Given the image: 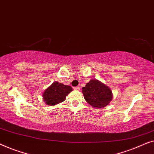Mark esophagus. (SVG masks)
I'll use <instances>...</instances> for the list:
<instances>
[{
	"label": "esophagus",
	"mask_w": 154,
	"mask_h": 154,
	"mask_svg": "<svg viewBox=\"0 0 154 154\" xmlns=\"http://www.w3.org/2000/svg\"><path fill=\"white\" fill-rule=\"evenodd\" d=\"M73 89L78 91V90L80 89V88H79V86H75V87H73Z\"/></svg>",
	"instance_id": "obj_1"
}]
</instances>
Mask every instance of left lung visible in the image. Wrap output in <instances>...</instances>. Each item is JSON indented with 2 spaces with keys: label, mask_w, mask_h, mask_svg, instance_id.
<instances>
[{
  "label": "left lung",
  "mask_w": 154,
  "mask_h": 154,
  "mask_svg": "<svg viewBox=\"0 0 154 154\" xmlns=\"http://www.w3.org/2000/svg\"><path fill=\"white\" fill-rule=\"evenodd\" d=\"M84 98L96 108H103L112 100V91L108 86L96 79H92L82 88Z\"/></svg>",
  "instance_id": "obj_1"
}]
</instances>
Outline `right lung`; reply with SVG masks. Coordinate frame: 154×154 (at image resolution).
<instances>
[{"label":"right lung","mask_w":154,"mask_h":154,"mask_svg":"<svg viewBox=\"0 0 154 154\" xmlns=\"http://www.w3.org/2000/svg\"><path fill=\"white\" fill-rule=\"evenodd\" d=\"M72 91L70 86L64 85L55 82L45 91L43 98L48 105H55L62 103L66 100V96Z\"/></svg>","instance_id":"1"}]
</instances>
